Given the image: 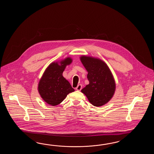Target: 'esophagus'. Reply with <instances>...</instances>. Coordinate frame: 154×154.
Returning a JSON list of instances; mask_svg holds the SVG:
<instances>
[{
  "mask_svg": "<svg viewBox=\"0 0 154 154\" xmlns=\"http://www.w3.org/2000/svg\"><path fill=\"white\" fill-rule=\"evenodd\" d=\"M75 88L76 90L80 91L82 89V85L81 84H79V85H78V86Z\"/></svg>",
  "mask_w": 154,
  "mask_h": 154,
  "instance_id": "1",
  "label": "esophagus"
}]
</instances>
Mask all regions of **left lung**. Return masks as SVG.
<instances>
[{
	"label": "left lung",
	"instance_id": "8db88e82",
	"mask_svg": "<svg viewBox=\"0 0 154 154\" xmlns=\"http://www.w3.org/2000/svg\"><path fill=\"white\" fill-rule=\"evenodd\" d=\"M88 72L89 84L81 91L88 101L96 107L106 104L113 97L116 91L115 79L107 64L101 59L82 55L80 57Z\"/></svg>",
	"mask_w": 154,
	"mask_h": 154
}]
</instances>
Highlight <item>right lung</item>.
<instances>
[{
    "mask_svg": "<svg viewBox=\"0 0 154 154\" xmlns=\"http://www.w3.org/2000/svg\"><path fill=\"white\" fill-rule=\"evenodd\" d=\"M72 62L71 57L51 63L40 79L38 91L43 100L48 105H59L70 92L74 91L69 82L63 76L66 66Z\"/></svg>",
    "mask_w": 154,
    "mask_h": 154,
    "instance_id": "obj_1",
    "label": "right lung"
}]
</instances>
